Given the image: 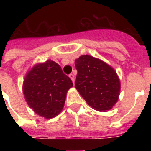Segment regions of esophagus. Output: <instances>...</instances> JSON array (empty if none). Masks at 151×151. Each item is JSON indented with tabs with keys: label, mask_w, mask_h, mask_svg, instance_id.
Returning <instances> with one entry per match:
<instances>
[{
	"label": "esophagus",
	"mask_w": 151,
	"mask_h": 151,
	"mask_svg": "<svg viewBox=\"0 0 151 151\" xmlns=\"http://www.w3.org/2000/svg\"><path fill=\"white\" fill-rule=\"evenodd\" d=\"M69 77H70V78L71 80H72L73 83H74V81H75V77H74V75H73V73L70 74V75H69Z\"/></svg>",
	"instance_id": "1"
}]
</instances>
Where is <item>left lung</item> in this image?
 I'll return each mask as SVG.
<instances>
[{"label":"left lung","instance_id":"obj_1","mask_svg":"<svg viewBox=\"0 0 151 151\" xmlns=\"http://www.w3.org/2000/svg\"><path fill=\"white\" fill-rule=\"evenodd\" d=\"M75 66L78 70L75 88L86 103L100 112L112 109L121 91L120 79L114 69L89 55L76 59Z\"/></svg>","mask_w":151,"mask_h":151}]
</instances>
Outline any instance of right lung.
<instances>
[{
  "label": "right lung",
  "mask_w": 151,
  "mask_h": 151,
  "mask_svg": "<svg viewBox=\"0 0 151 151\" xmlns=\"http://www.w3.org/2000/svg\"><path fill=\"white\" fill-rule=\"evenodd\" d=\"M73 83L55 62L48 59L35 64L25 76L22 92L34 113L46 119L56 117L63 109Z\"/></svg>",
  "instance_id": "obj_1"
}]
</instances>
